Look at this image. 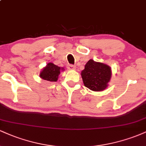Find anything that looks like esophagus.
<instances>
[{"mask_svg": "<svg viewBox=\"0 0 146 146\" xmlns=\"http://www.w3.org/2000/svg\"><path fill=\"white\" fill-rule=\"evenodd\" d=\"M67 68H68V69L72 70V71H74V70L76 69V66H75V65L69 64V65H68Z\"/></svg>", "mask_w": 146, "mask_h": 146, "instance_id": "esophagus-1", "label": "esophagus"}]
</instances>
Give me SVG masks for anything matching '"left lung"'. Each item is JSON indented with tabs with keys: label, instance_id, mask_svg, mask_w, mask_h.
<instances>
[{
	"label": "left lung",
	"instance_id": "8db88e82",
	"mask_svg": "<svg viewBox=\"0 0 146 146\" xmlns=\"http://www.w3.org/2000/svg\"><path fill=\"white\" fill-rule=\"evenodd\" d=\"M81 76L85 86L93 91H102L108 86L112 76L111 68L90 59L82 71Z\"/></svg>",
	"mask_w": 146,
	"mask_h": 146
}]
</instances>
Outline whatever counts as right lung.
Masks as SVG:
<instances>
[{
    "instance_id": "obj_1",
    "label": "right lung",
    "mask_w": 146,
    "mask_h": 146,
    "mask_svg": "<svg viewBox=\"0 0 146 146\" xmlns=\"http://www.w3.org/2000/svg\"><path fill=\"white\" fill-rule=\"evenodd\" d=\"M61 71H64V68H60L52 62L47 63L40 73V78L48 82H56Z\"/></svg>"
}]
</instances>
